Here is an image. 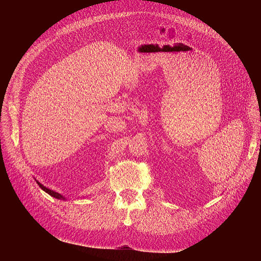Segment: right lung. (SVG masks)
I'll list each match as a JSON object with an SVG mask.
<instances>
[{"label":"right lung","instance_id":"add662e5","mask_svg":"<svg viewBox=\"0 0 261 261\" xmlns=\"http://www.w3.org/2000/svg\"><path fill=\"white\" fill-rule=\"evenodd\" d=\"M38 183V185L41 187V189H43V191L45 192V193H48L49 195H51L52 197H54V198H58V199H65L64 197H63L61 194H59V193H57V192H53V191H51V189H49V188H46L45 186H43L42 184H40L39 183V181H37Z\"/></svg>","mask_w":261,"mask_h":261}]
</instances>
